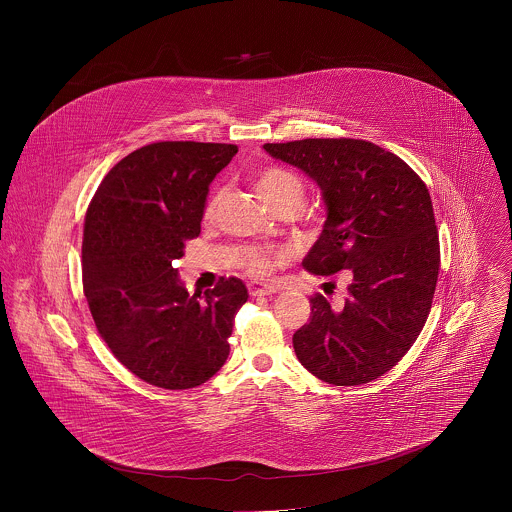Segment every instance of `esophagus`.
I'll return each mask as SVG.
<instances>
[{
  "instance_id": "34e87169",
  "label": "esophagus",
  "mask_w": 512,
  "mask_h": 512,
  "mask_svg": "<svg viewBox=\"0 0 512 512\" xmlns=\"http://www.w3.org/2000/svg\"><path fill=\"white\" fill-rule=\"evenodd\" d=\"M249 293L255 297V295H274L276 288L274 286H268L265 282H251L249 284Z\"/></svg>"
}]
</instances>
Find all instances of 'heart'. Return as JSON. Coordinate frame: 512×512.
Wrapping results in <instances>:
<instances>
[{
    "label": "heart",
    "mask_w": 512,
    "mask_h": 512,
    "mask_svg": "<svg viewBox=\"0 0 512 512\" xmlns=\"http://www.w3.org/2000/svg\"><path fill=\"white\" fill-rule=\"evenodd\" d=\"M257 194L261 195V199L272 209H276L284 203H299L301 205V201H303V182L293 172L272 167V169H267V171L259 174ZM219 201V190L209 195V199L205 203V217H213V213L219 207ZM268 265H270V257L267 253L255 251V249H251L247 253V268L251 272H263Z\"/></svg>",
    "instance_id": "heart-1"
}]
</instances>
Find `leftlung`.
Returning <instances> with one entry per match:
<instances>
[{
  "mask_svg": "<svg viewBox=\"0 0 512 512\" xmlns=\"http://www.w3.org/2000/svg\"><path fill=\"white\" fill-rule=\"evenodd\" d=\"M263 147L322 192L324 228L303 267L351 276L341 307L311 297V318L293 334L295 355L328 384L372 382L411 349L432 309L439 240L428 188L403 159L365 140Z\"/></svg>",
  "mask_w": 512,
  "mask_h": 512,
  "instance_id": "left-lung-1",
  "label": "left lung"
}]
</instances>
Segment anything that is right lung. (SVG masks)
Masks as SVG:
<instances>
[{
  "label": "right lung",
  "mask_w": 512,
  "mask_h": 512,
  "mask_svg": "<svg viewBox=\"0 0 512 512\" xmlns=\"http://www.w3.org/2000/svg\"><path fill=\"white\" fill-rule=\"evenodd\" d=\"M238 153L232 144L157 142L119 161L84 224L82 280L111 353L165 390L205 384L226 363L234 318L247 301L238 278L188 293L174 268L201 232L209 186Z\"/></svg>",
  "instance_id": "right-lung-1"
}]
</instances>
